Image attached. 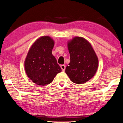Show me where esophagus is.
<instances>
[{"label": "esophagus", "instance_id": "34e87169", "mask_svg": "<svg viewBox=\"0 0 123 123\" xmlns=\"http://www.w3.org/2000/svg\"><path fill=\"white\" fill-rule=\"evenodd\" d=\"M61 68L62 71H64L65 70V69H66V66L64 65V64H62V65H61Z\"/></svg>", "mask_w": 123, "mask_h": 123}]
</instances>
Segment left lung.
<instances>
[{"instance_id":"1","label":"left lung","mask_w":123,"mask_h":123,"mask_svg":"<svg viewBox=\"0 0 123 123\" xmlns=\"http://www.w3.org/2000/svg\"><path fill=\"white\" fill-rule=\"evenodd\" d=\"M70 63L66 73L72 82L83 84L93 78L98 67V59L86 39L75 37L68 43Z\"/></svg>"}]
</instances>
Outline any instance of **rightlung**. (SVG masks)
<instances>
[{"mask_svg": "<svg viewBox=\"0 0 123 123\" xmlns=\"http://www.w3.org/2000/svg\"><path fill=\"white\" fill-rule=\"evenodd\" d=\"M54 41L43 36L35 42L27 55L24 67L27 75L35 84L48 85L53 81L61 68L52 54Z\"/></svg>", "mask_w": 123, "mask_h": 123, "instance_id": "obj_1", "label": "right lung"}]
</instances>
